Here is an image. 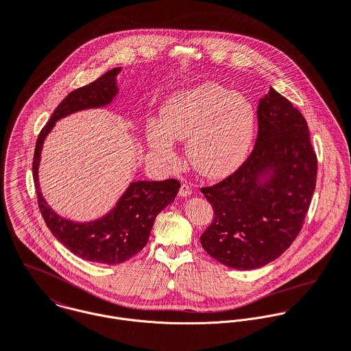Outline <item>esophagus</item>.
Here are the masks:
<instances>
[{"mask_svg": "<svg viewBox=\"0 0 351 351\" xmlns=\"http://www.w3.org/2000/svg\"><path fill=\"white\" fill-rule=\"evenodd\" d=\"M178 195H180L181 197H186V196L192 195V188H191L188 184H182V185H181V188H180Z\"/></svg>", "mask_w": 351, "mask_h": 351, "instance_id": "1", "label": "esophagus"}]
</instances>
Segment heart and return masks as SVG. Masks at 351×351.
Here are the masks:
<instances>
[{
    "mask_svg": "<svg viewBox=\"0 0 351 351\" xmlns=\"http://www.w3.org/2000/svg\"><path fill=\"white\" fill-rule=\"evenodd\" d=\"M256 129L252 102L218 83H202L173 94L162 108L160 121L147 125L149 147L166 162H174V138L186 140L188 156L197 171L218 178L246 158Z\"/></svg>",
    "mask_w": 351,
    "mask_h": 351,
    "instance_id": "b5f03b06",
    "label": "heart"
}]
</instances>
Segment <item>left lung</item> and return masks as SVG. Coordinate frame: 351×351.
<instances>
[{
  "label": "left lung",
  "instance_id": "8db88e82",
  "mask_svg": "<svg viewBox=\"0 0 351 351\" xmlns=\"http://www.w3.org/2000/svg\"><path fill=\"white\" fill-rule=\"evenodd\" d=\"M257 123L246 160L221 182L200 189L214 210L202 246L235 269L260 268L293 243L316 188L317 156L301 112L271 88L257 106Z\"/></svg>",
  "mask_w": 351,
  "mask_h": 351
}]
</instances>
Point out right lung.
Returning a JSON list of instances; mask_svg holds the SVG:
<instances>
[{"label":"right lung","instance_id":"right-lung-1","mask_svg":"<svg viewBox=\"0 0 351 351\" xmlns=\"http://www.w3.org/2000/svg\"><path fill=\"white\" fill-rule=\"evenodd\" d=\"M119 71L121 68H114L66 95L40 130L32 160L38 206L50 232L73 254L102 264L123 263L147 245L156 215L174 202L180 181L169 178L132 182L108 215L94 222L76 223L61 218L47 206L39 189L38 167L43 141L56 122L79 110L109 105L118 93L116 77Z\"/></svg>","mask_w":351,"mask_h":351}]
</instances>
